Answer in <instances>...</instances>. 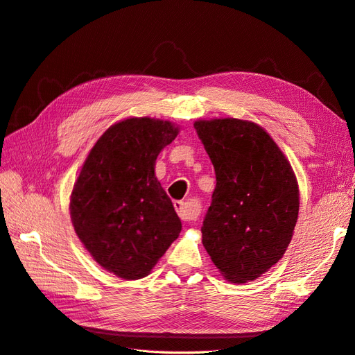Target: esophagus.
I'll return each instance as SVG.
<instances>
[{
	"mask_svg": "<svg viewBox=\"0 0 355 355\" xmlns=\"http://www.w3.org/2000/svg\"><path fill=\"white\" fill-rule=\"evenodd\" d=\"M174 208H175L178 216L182 221H193V220H196L198 215H199V211L196 208L189 207V205L184 203L182 200H175Z\"/></svg>",
	"mask_w": 355,
	"mask_h": 355,
	"instance_id": "obj_1",
	"label": "esophagus"
}]
</instances>
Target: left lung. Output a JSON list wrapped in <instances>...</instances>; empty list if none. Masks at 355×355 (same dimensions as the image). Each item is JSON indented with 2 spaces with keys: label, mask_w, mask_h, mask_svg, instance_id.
Instances as JSON below:
<instances>
[{
  "label": "left lung",
  "mask_w": 355,
  "mask_h": 355,
  "mask_svg": "<svg viewBox=\"0 0 355 355\" xmlns=\"http://www.w3.org/2000/svg\"><path fill=\"white\" fill-rule=\"evenodd\" d=\"M216 186L202 243L233 283L252 282L288 249L298 220V181L288 159L259 125L234 118L196 121Z\"/></svg>",
  "instance_id": "obj_1"
}]
</instances>
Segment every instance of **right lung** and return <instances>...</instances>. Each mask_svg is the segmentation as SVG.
<instances>
[{
  "label": "right lung",
  "mask_w": 355,
  "mask_h": 355,
  "mask_svg": "<svg viewBox=\"0 0 355 355\" xmlns=\"http://www.w3.org/2000/svg\"><path fill=\"white\" fill-rule=\"evenodd\" d=\"M180 128L155 118L112 125L91 148L71 194L75 232L98 266L125 280L146 277L181 232L155 175L156 157Z\"/></svg>",
  "instance_id": "obj_1"
}]
</instances>
